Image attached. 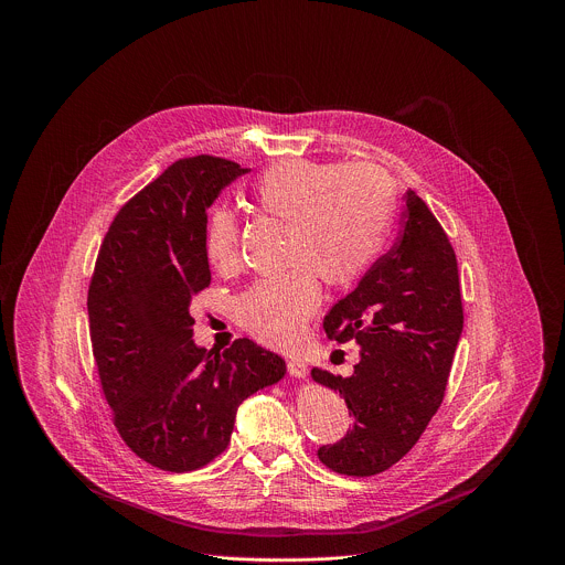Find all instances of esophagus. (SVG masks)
<instances>
[{
    "instance_id": "34e87169",
    "label": "esophagus",
    "mask_w": 565,
    "mask_h": 565,
    "mask_svg": "<svg viewBox=\"0 0 565 565\" xmlns=\"http://www.w3.org/2000/svg\"><path fill=\"white\" fill-rule=\"evenodd\" d=\"M286 369L292 377H306L308 375V364L301 358H288Z\"/></svg>"
}]
</instances>
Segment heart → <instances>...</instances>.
Masks as SVG:
<instances>
[{
    "instance_id": "obj_1",
    "label": "heart",
    "mask_w": 565,
    "mask_h": 565,
    "mask_svg": "<svg viewBox=\"0 0 565 565\" xmlns=\"http://www.w3.org/2000/svg\"><path fill=\"white\" fill-rule=\"evenodd\" d=\"M259 212L281 218L286 270L255 281L234 303L238 324L270 347L292 344L319 306V281L347 286L377 257L393 214L388 177L366 163L281 160L253 185ZM203 255L216 273L241 257V227L227 207L203 225Z\"/></svg>"
}]
</instances>
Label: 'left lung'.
<instances>
[{
  "label": "left lung",
  "mask_w": 565,
  "mask_h": 565,
  "mask_svg": "<svg viewBox=\"0 0 565 565\" xmlns=\"http://www.w3.org/2000/svg\"><path fill=\"white\" fill-rule=\"evenodd\" d=\"M393 248L324 317L329 340L358 342L351 377L312 369L315 382L344 395L353 427L317 449L329 469L375 476L418 443L443 405L462 333L456 253L427 203L409 190Z\"/></svg>",
  "instance_id": "obj_1"
}]
</instances>
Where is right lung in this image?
I'll list each match as a JSON object with an SVG mask.
<instances>
[{
	"label": "right lung",
	"mask_w": 565,
	"mask_h": 565,
	"mask_svg": "<svg viewBox=\"0 0 565 565\" xmlns=\"http://www.w3.org/2000/svg\"><path fill=\"white\" fill-rule=\"evenodd\" d=\"M234 160H177L114 216L89 284V333L100 386L125 445L183 473L221 456L236 407L284 377L279 355L241 338L223 353L192 340L190 301L210 286L207 207L236 177Z\"/></svg>",
	"instance_id": "1"
}]
</instances>
